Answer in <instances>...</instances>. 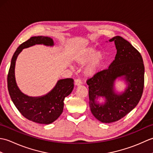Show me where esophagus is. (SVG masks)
<instances>
[{
	"label": "esophagus",
	"instance_id": "1",
	"mask_svg": "<svg viewBox=\"0 0 153 153\" xmlns=\"http://www.w3.org/2000/svg\"><path fill=\"white\" fill-rule=\"evenodd\" d=\"M75 85L76 86H79L80 85H82V82H81V80L79 79L75 80Z\"/></svg>",
	"mask_w": 153,
	"mask_h": 153
}]
</instances>
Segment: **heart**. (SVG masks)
Returning <instances> with one entry per match:
<instances>
[{
  "label": "heart",
  "mask_w": 153,
  "mask_h": 153,
  "mask_svg": "<svg viewBox=\"0 0 153 153\" xmlns=\"http://www.w3.org/2000/svg\"><path fill=\"white\" fill-rule=\"evenodd\" d=\"M74 59L79 66H83L84 74L87 77H93L99 71L104 61V54L102 52H97L95 48L86 47L75 54Z\"/></svg>",
  "instance_id": "b5f03b06"
}]
</instances>
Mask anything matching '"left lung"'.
<instances>
[{
	"label": "left lung",
	"mask_w": 153,
	"mask_h": 153,
	"mask_svg": "<svg viewBox=\"0 0 153 153\" xmlns=\"http://www.w3.org/2000/svg\"><path fill=\"white\" fill-rule=\"evenodd\" d=\"M108 41L115 45L114 60L108 69L87 82L91 111L99 121L106 123L118 121L137 105L143 91L145 74L141 55L130 43L120 36ZM117 80L126 85L120 92L115 87Z\"/></svg>",
	"instance_id": "8db88e82"
}]
</instances>
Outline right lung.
Returning <instances> with one entry per match:
<instances>
[{"instance_id":"right-lung-1","label":"right lung","mask_w":153,"mask_h":153,"mask_svg":"<svg viewBox=\"0 0 153 153\" xmlns=\"http://www.w3.org/2000/svg\"><path fill=\"white\" fill-rule=\"evenodd\" d=\"M35 45L54 46L53 39L45 36L32 37L19 45L12 58L7 78L8 89L13 103L25 118L41 124H50L62 113L64 99L72 91L74 80L71 78L58 80L53 88L42 96L31 97L22 92L16 80V62L23 49Z\"/></svg>"}]
</instances>
